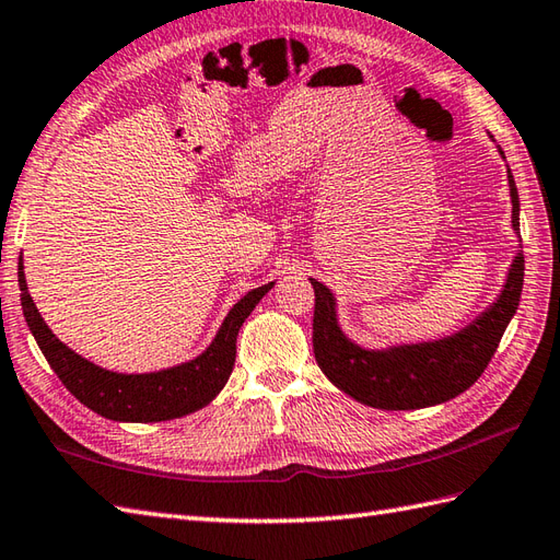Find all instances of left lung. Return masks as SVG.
<instances>
[{"mask_svg": "<svg viewBox=\"0 0 560 560\" xmlns=\"http://www.w3.org/2000/svg\"><path fill=\"white\" fill-rule=\"evenodd\" d=\"M509 186L513 231L520 233V200L511 168ZM523 279L525 257L517 253L499 301L489 305L472 324L448 339L386 350H365L346 339L336 322L331 291L324 283L310 279L315 289L312 346H315L317 365L343 394L372 408L418 410L456 398L482 376L497 353L501 336L517 310Z\"/></svg>", "mask_w": 560, "mask_h": 560, "instance_id": "left-lung-1", "label": "left lung"}]
</instances>
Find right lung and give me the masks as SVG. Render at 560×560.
<instances>
[{
  "label": "right lung",
  "mask_w": 560,
  "mask_h": 560,
  "mask_svg": "<svg viewBox=\"0 0 560 560\" xmlns=\"http://www.w3.org/2000/svg\"><path fill=\"white\" fill-rule=\"evenodd\" d=\"M275 283L245 293L231 307L214 341L190 362L150 374H119L97 368L95 362L81 358L61 343L37 312L25 283L23 262H19V289L23 317L47 358L49 368L57 372L61 384L97 415L116 422H164L184 418L205 408L229 382L233 362H236V339L243 322Z\"/></svg>",
  "instance_id": "right-lung-1"
}]
</instances>
